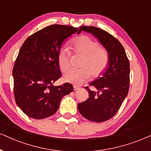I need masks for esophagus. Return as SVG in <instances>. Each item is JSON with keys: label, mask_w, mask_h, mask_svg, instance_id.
Listing matches in <instances>:
<instances>
[{"label": "esophagus", "mask_w": 151, "mask_h": 151, "mask_svg": "<svg viewBox=\"0 0 151 151\" xmlns=\"http://www.w3.org/2000/svg\"><path fill=\"white\" fill-rule=\"evenodd\" d=\"M73 88H74V91H77V90H79L80 89V88L79 86H74Z\"/></svg>", "instance_id": "obj_1"}]
</instances>
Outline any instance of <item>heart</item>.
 I'll list each match as a JSON object with an SVG mask.
<instances>
[{"label": "heart", "mask_w": 151, "mask_h": 151, "mask_svg": "<svg viewBox=\"0 0 151 151\" xmlns=\"http://www.w3.org/2000/svg\"><path fill=\"white\" fill-rule=\"evenodd\" d=\"M71 48L74 53L83 56L80 62V69H70L66 72L64 79L72 84L79 86L86 81L91 75L98 78L107 68L109 55L107 50L100 47L98 42L88 35L74 38L71 42ZM71 52L65 47L58 53V63L61 72L69 68Z\"/></svg>", "instance_id": "b5f03b06"}]
</instances>
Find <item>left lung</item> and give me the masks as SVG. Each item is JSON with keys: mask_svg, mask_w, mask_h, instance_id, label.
<instances>
[{"mask_svg": "<svg viewBox=\"0 0 151 151\" xmlns=\"http://www.w3.org/2000/svg\"><path fill=\"white\" fill-rule=\"evenodd\" d=\"M81 30L92 33L105 47L109 55L107 70L102 77L91 82L85 88L89 98L78 104V110L88 121L101 123L116 115L128 93L129 62L121 42L105 30L95 26H80Z\"/></svg>", "mask_w": 151, "mask_h": 151, "instance_id": "left-lung-1", "label": "left lung"}]
</instances>
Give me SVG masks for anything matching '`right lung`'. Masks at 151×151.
I'll return each instance as SVG.
<instances>
[{
    "instance_id": "right-lung-1",
    "label": "right lung",
    "mask_w": 151,
    "mask_h": 151,
    "mask_svg": "<svg viewBox=\"0 0 151 151\" xmlns=\"http://www.w3.org/2000/svg\"><path fill=\"white\" fill-rule=\"evenodd\" d=\"M78 28L54 24L29 36L13 68L15 102L28 117L42 119L57 111L65 95L74 91L69 83L53 86L61 77L58 53L63 42Z\"/></svg>"
}]
</instances>
